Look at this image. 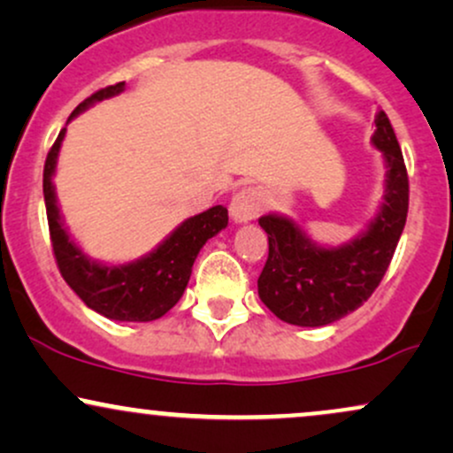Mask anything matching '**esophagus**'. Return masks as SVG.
<instances>
[{
	"label": "esophagus",
	"instance_id": "1",
	"mask_svg": "<svg viewBox=\"0 0 453 453\" xmlns=\"http://www.w3.org/2000/svg\"><path fill=\"white\" fill-rule=\"evenodd\" d=\"M262 209H264V196L257 187H247V189L238 191L230 202V215L236 223H247L256 219Z\"/></svg>",
	"mask_w": 453,
	"mask_h": 453
}]
</instances>
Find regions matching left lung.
<instances>
[{"label":"left lung","instance_id":"left-lung-1","mask_svg":"<svg viewBox=\"0 0 453 453\" xmlns=\"http://www.w3.org/2000/svg\"><path fill=\"white\" fill-rule=\"evenodd\" d=\"M372 144L386 159V196L375 219L341 247H319L283 215L259 217L268 234V259L257 279L262 303L294 326L334 324L371 298L392 262L409 211V176L392 123L375 117Z\"/></svg>","mask_w":453,"mask_h":453}]
</instances>
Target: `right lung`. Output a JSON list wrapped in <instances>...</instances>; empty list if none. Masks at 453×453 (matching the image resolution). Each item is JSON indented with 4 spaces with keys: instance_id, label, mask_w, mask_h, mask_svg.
<instances>
[{
    "instance_id": "1",
    "label": "right lung",
    "mask_w": 453,
    "mask_h": 453,
    "mask_svg": "<svg viewBox=\"0 0 453 453\" xmlns=\"http://www.w3.org/2000/svg\"><path fill=\"white\" fill-rule=\"evenodd\" d=\"M123 89H126V82H117L106 89L96 91L85 102L78 104L67 121H72L76 114L87 111L96 102L119 96ZM64 136L65 127L57 136L44 164L46 217H49L50 242H53V253L61 277L74 289V294L82 303L96 313L108 317V319H159L183 296L200 249L204 247L209 238L227 226V209L212 206L200 215L189 217L157 249H153L136 262L121 264V266H106V264L93 262L70 238L64 221H61L59 206H57L53 174Z\"/></svg>"
}]
</instances>
